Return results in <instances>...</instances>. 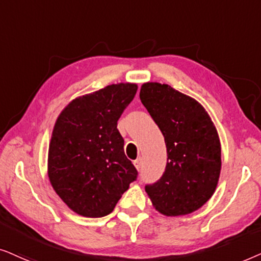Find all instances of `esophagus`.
I'll return each mask as SVG.
<instances>
[{
  "mask_svg": "<svg viewBox=\"0 0 261 261\" xmlns=\"http://www.w3.org/2000/svg\"><path fill=\"white\" fill-rule=\"evenodd\" d=\"M134 165L137 168V171H140V169H142V166H143V161H142V159L140 158V159H137L136 161L134 162Z\"/></svg>",
  "mask_w": 261,
  "mask_h": 261,
  "instance_id": "1",
  "label": "esophagus"
}]
</instances>
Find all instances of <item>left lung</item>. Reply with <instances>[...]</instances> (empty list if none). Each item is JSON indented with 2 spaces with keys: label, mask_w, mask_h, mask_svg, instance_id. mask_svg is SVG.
<instances>
[{
  "label": "left lung",
  "mask_w": 261,
  "mask_h": 261,
  "mask_svg": "<svg viewBox=\"0 0 261 261\" xmlns=\"http://www.w3.org/2000/svg\"><path fill=\"white\" fill-rule=\"evenodd\" d=\"M140 98L165 137L168 156L162 178L145 186L152 206L165 216L200 209L215 193L221 173L214 121L196 99L166 83H143Z\"/></svg>",
  "instance_id": "obj_1"
}]
</instances>
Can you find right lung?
Wrapping results in <instances>:
<instances>
[{"instance_id": "right-lung-1", "label": "right lung", "mask_w": 261, "mask_h": 261, "mask_svg": "<svg viewBox=\"0 0 261 261\" xmlns=\"http://www.w3.org/2000/svg\"><path fill=\"white\" fill-rule=\"evenodd\" d=\"M136 92V83L106 86L71 100L56 120L48 144V180L69 209L83 217L112 213L137 178L117 128Z\"/></svg>"}]
</instances>
